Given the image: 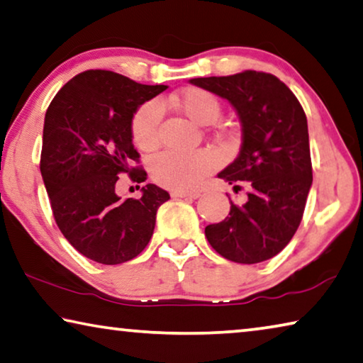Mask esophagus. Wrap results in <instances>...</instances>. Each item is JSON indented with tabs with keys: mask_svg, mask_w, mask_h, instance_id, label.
<instances>
[{
	"mask_svg": "<svg viewBox=\"0 0 363 363\" xmlns=\"http://www.w3.org/2000/svg\"><path fill=\"white\" fill-rule=\"evenodd\" d=\"M171 195L174 199H191V200H195L200 197L199 192H181V191H172Z\"/></svg>",
	"mask_w": 363,
	"mask_h": 363,
	"instance_id": "obj_1",
	"label": "esophagus"
}]
</instances>
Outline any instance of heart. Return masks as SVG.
<instances>
[{
    "mask_svg": "<svg viewBox=\"0 0 363 363\" xmlns=\"http://www.w3.org/2000/svg\"><path fill=\"white\" fill-rule=\"evenodd\" d=\"M163 103L171 105L195 124L215 123L221 114V103L211 91L191 87L172 95L164 101H147L137 109L132 119V137L142 150H150L160 139V123L163 118ZM218 160L206 150L195 153L163 152L152 161V176L161 186L176 191H189L216 168Z\"/></svg>",
    "mask_w": 363,
    "mask_h": 363,
    "instance_id": "b5f03b06",
    "label": "heart"
}]
</instances>
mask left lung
I'll list each match as a JSON object with an SVG mask.
<instances>
[{"instance_id": "8db88e82", "label": "left lung", "mask_w": 363, "mask_h": 363, "mask_svg": "<svg viewBox=\"0 0 363 363\" xmlns=\"http://www.w3.org/2000/svg\"><path fill=\"white\" fill-rule=\"evenodd\" d=\"M189 82L231 103L242 125L238 158L218 177L234 184V189H239L238 182H247V202H231L221 223L205 228L206 239L231 262L269 260L296 234L312 186L306 113L273 74L244 71Z\"/></svg>"}]
</instances>
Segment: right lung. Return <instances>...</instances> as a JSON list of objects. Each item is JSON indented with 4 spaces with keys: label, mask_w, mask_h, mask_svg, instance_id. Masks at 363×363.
Here are the masks:
<instances>
[{
    "label": "right lung",
    "mask_w": 363,
    "mask_h": 363,
    "mask_svg": "<svg viewBox=\"0 0 363 363\" xmlns=\"http://www.w3.org/2000/svg\"><path fill=\"white\" fill-rule=\"evenodd\" d=\"M168 85H143L111 71L77 74L45 114L40 171L57 228L74 249L103 264L135 258L150 242L163 189L147 184L140 199L116 194L119 174L143 182L132 143V119Z\"/></svg>",
    "instance_id": "add662e5"
}]
</instances>
